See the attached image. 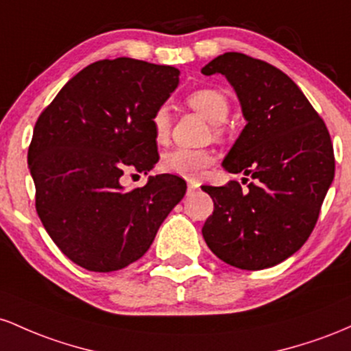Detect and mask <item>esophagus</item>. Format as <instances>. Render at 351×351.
Listing matches in <instances>:
<instances>
[{
	"label": "esophagus",
	"instance_id": "1",
	"mask_svg": "<svg viewBox=\"0 0 351 351\" xmlns=\"http://www.w3.org/2000/svg\"><path fill=\"white\" fill-rule=\"evenodd\" d=\"M199 189V184L195 182H189V187H187V194H194V192Z\"/></svg>",
	"mask_w": 351,
	"mask_h": 351
}]
</instances>
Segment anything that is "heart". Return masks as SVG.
<instances>
[{
  "label": "heart",
  "mask_w": 351,
  "mask_h": 351,
  "mask_svg": "<svg viewBox=\"0 0 351 351\" xmlns=\"http://www.w3.org/2000/svg\"><path fill=\"white\" fill-rule=\"evenodd\" d=\"M187 104L194 111L202 114L208 123L215 125L226 123L230 112L227 96L217 89H197L187 96ZM152 131L159 143L167 139L169 131H171V119H169V111L165 106L157 109L152 116ZM212 162H214V156L204 149L176 147L162 156L160 167L169 174L179 176L187 180H197L202 177L204 171Z\"/></svg>",
  "instance_id": "heart-1"
}]
</instances>
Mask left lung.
I'll use <instances>...</instances> for the list:
<instances>
[{"instance_id":"obj_1","label":"left lung","mask_w":351,"mask_h":351,"mask_svg":"<svg viewBox=\"0 0 351 351\" xmlns=\"http://www.w3.org/2000/svg\"><path fill=\"white\" fill-rule=\"evenodd\" d=\"M202 74L230 82L247 123L222 167L254 179L247 191L235 180L202 187L214 200L202 235L228 265L269 269L292 257L317 223L335 176L330 134L300 88L269 62L226 53Z\"/></svg>"}]
</instances>
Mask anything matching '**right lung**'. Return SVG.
Wrapping results in <instances>:
<instances>
[{
  "instance_id": "1",
  "label": "right lung",
  "mask_w": 351,
  "mask_h": 351,
  "mask_svg": "<svg viewBox=\"0 0 351 351\" xmlns=\"http://www.w3.org/2000/svg\"><path fill=\"white\" fill-rule=\"evenodd\" d=\"M179 74L132 58L93 62L66 82L34 125L27 165L38 215L82 269L114 271L139 261L186 195V180L172 174L151 176L139 189L121 184L125 171L147 174L159 160L152 116Z\"/></svg>"
}]
</instances>
